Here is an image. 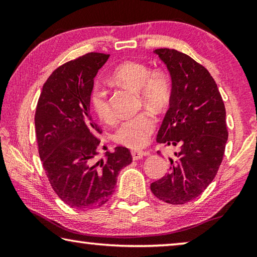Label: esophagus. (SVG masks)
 Segmentation results:
<instances>
[{"label": "esophagus", "instance_id": "esophagus-1", "mask_svg": "<svg viewBox=\"0 0 257 257\" xmlns=\"http://www.w3.org/2000/svg\"><path fill=\"white\" fill-rule=\"evenodd\" d=\"M149 152H144V151H133L132 152V156L134 160H141L144 158V156L149 155Z\"/></svg>", "mask_w": 257, "mask_h": 257}]
</instances>
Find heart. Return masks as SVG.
Returning <instances> with one entry per match:
<instances>
[{
  "label": "heart",
  "instance_id": "obj_1",
  "mask_svg": "<svg viewBox=\"0 0 257 257\" xmlns=\"http://www.w3.org/2000/svg\"><path fill=\"white\" fill-rule=\"evenodd\" d=\"M113 77L132 88L139 90L143 102L146 105L162 110L167 105L170 95L168 78L161 72H152L145 64L136 61L121 63L113 72ZM89 104L99 119L111 121L113 110L108 101V94L101 82H94L89 90ZM155 128L154 116L149 112L128 118L120 123L114 133V141L129 149H139L146 145L150 135Z\"/></svg>",
  "mask_w": 257,
  "mask_h": 257
}]
</instances>
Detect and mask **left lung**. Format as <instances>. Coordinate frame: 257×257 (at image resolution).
I'll list each match as a JSON object with an SVG mask.
<instances>
[{"label":"left lung","mask_w":257,"mask_h":257,"mask_svg":"<svg viewBox=\"0 0 257 257\" xmlns=\"http://www.w3.org/2000/svg\"><path fill=\"white\" fill-rule=\"evenodd\" d=\"M154 53L165 63L172 81L170 107L156 142L178 151L169 159L168 175L152 182L151 190L161 201L180 205L198 197L219 170L228 141L225 107L202 64L177 50L158 49Z\"/></svg>","instance_id":"1"}]
</instances>
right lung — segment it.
Wrapping results in <instances>:
<instances>
[{
	"mask_svg": "<svg viewBox=\"0 0 257 257\" xmlns=\"http://www.w3.org/2000/svg\"><path fill=\"white\" fill-rule=\"evenodd\" d=\"M108 56L92 52L55 69L43 86L35 113L43 168L56 195L76 210L105 204L119 171L133 162L122 146L97 159L102 130L90 114L89 90Z\"/></svg>",
	"mask_w": 257,
	"mask_h": 257,
	"instance_id": "right-lung-1",
	"label": "right lung"
}]
</instances>
